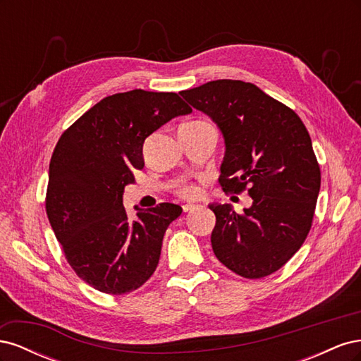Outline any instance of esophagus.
<instances>
[{"label": "esophagus", "mask_w": 361, "mask_h": 361, "mask_svg": "<svg viewBox=\"0 0 361 361\" xmlns=\"http://www.w3.org/2000/svg\"><path fill=\"white\" fill-rule=\"evenodd\" d=\"M195 204H192V203H187V204H183L182 206V209H183V212H191V211H194L195 209Z\"/></svg>", "instance_id": "esophagus-1"}]
</instances>
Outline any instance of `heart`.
I'll list each match as a JSON object with an SVG mask.
<instances>
[{
  "mask_svg": "<svg viewBox=\"0 0 361 361\" xmlns=\"http://www.w3.org/2000/svg\"><path fill=\"white\" fill-rule=\"evenodd\" d=\"M179 194L182 197H187V199L195 197V195H197V187H194V185H182L179 188Z\"/></svg>",
  "mask_w": 361,
  "mask_h": 361,
  "instance_id": "1",
  "label": "heart"
}]
</instances>
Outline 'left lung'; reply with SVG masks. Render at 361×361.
<instances>
[{"label":"left lung","mask_w":361,"mask_h":361,"mask_svg":"<svg viewBox=\"0 0 361 361\" xmlns=\"http://www.w3.org/2000/svg\"><path fill=\"white\" fill-rule=\"evenodd\" d=\"M180 96L221 130L223 190H248L253 199L243 214L209 204L216 216L214 253L238 276L267 277L297 253L312 227L321 170L307 129L297 113L251 82L216 80Z\"/></svg>","instance_id":"1"}]
</instances>
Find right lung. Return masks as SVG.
I'll return each mask as SVG.
<instances>
[{
	"instance_id": "obj_1",
	"label": "right lung",
	"mask_w": 361,
	"mask_h": 361,
	"mask_svg": "<svg viewBox=\"0 0 361 361\" xmlns=\"http://www.w3.org/2000/svg\"><path fill=\"white\" fill-rule=\"evenodd\" d=\"M191 111L178 93H116L85 111L54 149L48 220L76 276L99 292H133L155 272L164 233L182 207L161 203L129 220L123 191L145 167V140Z\"/></svg>"
}]
</instances>
